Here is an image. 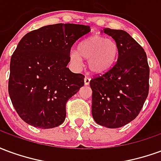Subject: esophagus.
<instances>
[{"label":"esophagus","instance_id":"1","mask_svg":"<svg viewBox=\"0 0 161 161\" xmlns=\"http://www.w3.org/2000/svg\"><path fill=\"white\" fill-rule=\"evenodd\" d=\"M90 81H91V78L86 77L84 78V84H85V85H89V84H90Z\"/></svg>","mask_w":161,"mask_h":161}]
</instances>
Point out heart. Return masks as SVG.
<instances>
[{"mask_svg": "<svg viewBox=\"0 0 161 161\" xmlns=\"http://www.w3.org/2000/svg\"><path fill=\"white\" fill-rule=\"evenodd\" d=\"M118 53V47L113 40L102 36H92L83 40L78 50L70 51V59L77 67H80L83 58L87 59L88 68L96 75L107 72L113 65Z\"/></svg>", "mask_w": 161, "mask_h": 161, "instance_id": "b5f03b06", "label": "heart"}]
</instances>
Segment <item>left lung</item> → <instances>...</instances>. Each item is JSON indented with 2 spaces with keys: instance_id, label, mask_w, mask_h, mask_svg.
I'll use <instances>...</instances> for the list:
<instances>
[{
  "instance_id": "obj_1",
  "label": "left lung",
  "mask_w": 161,
  "mask_h": 161,
  "mask_svg": "<svg viewBox=\"0 0 161 161\" xmlns=\"http://www.w3.org/2000/svg\"><path fill=\"white\" fill-rule=\"evenodd\" d=\"M104 33L115 40L118 58L108 72L90 82L91 113L97 124L117 128L135 119L143 107L148 95L149 66L144 49L127 32L107 28Z\"/></svg>"
}]
</instances>
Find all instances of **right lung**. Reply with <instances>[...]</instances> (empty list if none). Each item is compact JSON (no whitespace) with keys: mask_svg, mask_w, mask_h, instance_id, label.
<instances>
[{"mask_svg":"<svg viewBox=\"0 0 161 161\" xmlns=\"http://www.w3.org/2000/svg\"><path fill=\"white\" fill-rule=\"evenodd\" d=\"M91 26L54 24L26 33L10 61L8 93L23 121L39 128L62 124L67 101L84 84V76L67 67L71 46Z\"/></svg>","mask_w":161,"mask_h":161,"instance_id":"right-lung-1","label":"right lung"}]
</instances>
